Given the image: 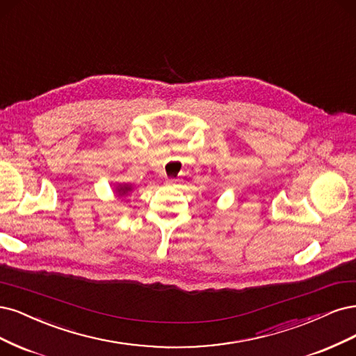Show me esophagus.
<instances>
[{
  "label": "esophagus",
  "mask_w": 356,
  "mask_h": 356,
  "mask_svg": "<svg viewBox=\"0 0 356 356\" xmlns=\"http://www.w3.org/2000/svg\"><path fill=\"white\" fill-rule=\"evenodd\" d=\"M165 183H167V185H170V186H177L179 183H180V179H167Z\"/></svg>",
  "instance_id": "esophagus-1"
}]
</instances>
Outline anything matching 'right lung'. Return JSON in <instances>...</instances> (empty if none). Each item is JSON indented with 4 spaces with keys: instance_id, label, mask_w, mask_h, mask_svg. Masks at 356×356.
<instances>
[{
    "instance_id": "add662e5",
    "label": "right lung",
    "mask_w": 356,
    "mask_h": 356,
    "mask_svg": "<svg viewBox=\"0 0 356 356\" xmlns=\"http://www.w3.org/2000/svg\"><path fill=\"white\" fill-rule=\"evenodd\" d=\"M129 191H130V186H120V188H118V192H120L121 195H124L125 192H129Z\"/></svg>"
}]
</instances>
